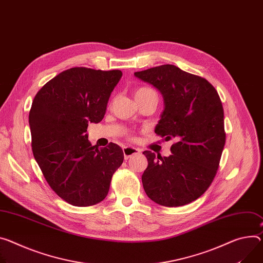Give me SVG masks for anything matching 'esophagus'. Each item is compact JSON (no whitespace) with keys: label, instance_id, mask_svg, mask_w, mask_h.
I'll use <instances>...</instances> for the list:
<instances>
[{"label":"esophagus","instance_id":"esophagus-1","mask_svg":"<svg viewBox=\"0 0 263 263\" xmlns=\"http://www.w3.org/2000/svg\"><path fill=\"white\" fill-rule=\"evenodd\" d=\"M123 152H124V157L127 160L131 156H133L135 154H138L139 150L136 149V148H133V147H124L123 148Z\"/></svg>","mask_w":263,"mask_h":263}]
</instances>
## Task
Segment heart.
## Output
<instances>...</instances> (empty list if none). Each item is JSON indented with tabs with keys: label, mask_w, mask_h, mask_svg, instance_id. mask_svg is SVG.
<instances>
[{
	"label": "heart",
	"mask_w": 263,
	"mask_h": 263,
	"mask_svg": "<svg viewBox=\"0 0 263 263\" xmlns=\"http://www.w3.org/2000/svg\"><path fill=\"white\" fill-rule=\"evenodd\" d=\"M150 94H156V93L153 89H151L149 87H139L135 91V98H142V97H146V95H150Z\"/></svg>",
	"instance_id": "obj_1"
}]
</instances>
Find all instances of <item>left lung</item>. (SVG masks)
<instances>
[{
	"mask_svg": "<svg viewBox=\"0 0 263 263\" xmlns=\"http://www.w3.org/2000/svg\"><path fill=\"white\" fill-rule=\"evenodd\" d=\"M134 76L162 94L164 110L155 133L165 140L176 139L168 157L144 152L148 159L141 176L145 192L160 205L187 204L205 192L219 166L226 132L218 92L205 79L174 65Z\"/></svg>",
	"mask_w": 263,
	"mask_h": 263,
	"instance_id": "1",
	"label": "left lung"
}]
</instances>
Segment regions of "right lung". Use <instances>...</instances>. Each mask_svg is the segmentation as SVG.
I'll list each match as a JSON object with an SVG mask.
<instances>
[{
  "label": "right lung",
  "mask_w": 263,
  "mask_h": 263,
  "mask_svg": "<svg viewBox=\"0 0 263 263\" xmlns=\"http://www.w3.org/2000/svg\"><path fill=\"white\" fill-rule=\"evenodd\" d=\"M121 70L74 67L36 93L29 112L33 156L50 187L66 202L90 206L105 199L124 153L116 144L99 149L88 140L100 123Z\"/></svg>",
  "instance_id": "add662e5"
}]
</instances>
